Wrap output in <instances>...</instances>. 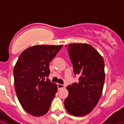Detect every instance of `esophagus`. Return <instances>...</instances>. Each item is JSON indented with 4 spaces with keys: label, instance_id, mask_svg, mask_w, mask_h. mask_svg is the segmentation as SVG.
Returning a JSON list of instances; mask_svg holds the SVG:
<instances>
[{
    "label": "esophagus",
    "instance_id": "34e87169",
    "mask_svg": "<svg viewBox=\"0 0 124 124\" xmlns=\"http://www.w3.org/2000/svg\"><path fill=\"white\" fill-rule=\"evenodd\" d=\"M64 85L63 84H58V89H61L62 88H64Z\"/></svg>",
    "mask_w": 124,
    "mask_h": 124
}]
</instances>
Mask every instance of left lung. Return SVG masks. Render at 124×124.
I'll return each instance as SVG.
<instances>
[{"label":"left lung","instance_id":"obj_1","mask_svg":"<svg viewBox=\"0 0 124 124\" xmlns=\"http://www.w3.org/2000/svg\"><path fill=\"white\" fill-rule=\"evenodd\" d=\"M68 54L78 83L67 86L68 97L64 102L71 115L83 116L91 112L103 92L105 79V62L94 47L88 44L75 43L68 46Z\"/></svg>","mask_w":124,"mask_h":124}]
</instances>
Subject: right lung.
Instances as JSON below:
<instances>
[{
	"instance_id": "add662e5",
	"label": "right lung",
	"mask_w": 124,
	"mask_h": 124,
	"mask_svg": "<svg viewBox=\"0 0 124 124\" xmlns=\"http://www.w3.org/2000/svg\"><path fill=\"white\" fill-rule=\"evenodd\" d=\"M63 46L30 47L21 53L14 66L16 95L23 109L32 116H40L47 113L57 93V84L47 77L50 62Z\"/></svg>"
}]
</instances>
